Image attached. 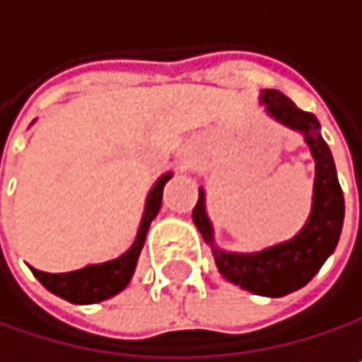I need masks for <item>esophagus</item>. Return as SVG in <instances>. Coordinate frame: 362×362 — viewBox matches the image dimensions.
<instances>
[{
  "label": "esophagus",
  "instance_id": "1",
  "mask_svg": "<svg viewBox=\"0 0 362 362\" xmlns=\"http://www.w3.org/2000/svg\"><path fill=\"white\" fill-rule=\"evenodd\" d=\"M196 164V153L194 151H183L179 155V168L181 170H189Z\"/></svg>",
  "mask_w": 362,
  "mask_h": 362
}]
</instances>
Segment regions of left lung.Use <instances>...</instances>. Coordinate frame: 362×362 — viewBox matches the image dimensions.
I'll return each instance as SVG.
<instances>
[{"label": "left lung", "instance_id": "1", "mask_svg": "<svg viewBox=\"0 0 362 362\" xmlns=\"http://www.w3.org/2000/svg\"><path fill=\"white\" fill-rule=\"evenodd\" d=\"M259 101L269 118H274L283 127L298 132L304 138V144L309 146L315 159L313 203L309 218L291 240L279 242L257 252H230L216 244L203 187L198 189V203L192 211V218L203 240L211 246L218 272L228 283L240 285L242 289L257 296L281 298L304 287L334 252L346 205H343V192L337 179L334 159L320 134L317 118L296 107V103L279 90H261Z\"/></svg>", "mask_w": 362, "mask_h": 362}]
</instances>
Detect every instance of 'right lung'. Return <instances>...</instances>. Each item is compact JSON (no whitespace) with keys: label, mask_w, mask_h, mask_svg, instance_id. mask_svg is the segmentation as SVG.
<instances>
[{"label":"right lung","mask_w":362,"mask_h":362,"mask_svg":"<svg viewBox=\"0 0 362 362\" xmlns=\"http://www.w3.org/2000/svg\"><path fill=\"white\" fill-rule=\"evenodd\" d=\"M170 177L173 173H164L151 187L136 240L129 250H124L116 259H110L103 263H90L81 269H73V272H64V274H49V272H40V269L32 267L34 276L42 283L45 289H49L51 293H56L73 304H95V302H103L120 293L129 285L136 272L148 226L161 209V192H164V185L168 183Z\"/></svg>","instance_id":"obj_1"}]
</instances>
